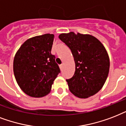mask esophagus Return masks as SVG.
Listing matches in <instances>:
<instances>
[{
	"mask_svg": "<svg viewBox=\"0 0 126 126\" xmlns=\"http://www.w3.org/2000/svg\"><path fill=\"white\" fill-rule=\"evenodd\" d=\"M60 70H62V68H63V64H60Z\"/></svg>",
	"mask_w": 126,
	"mask_h": 126,
	"instance_id": "obj_1",
	"label": "esophagus"
}]
</instances>
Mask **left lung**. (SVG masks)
I'll list each match as a JSON object with an SVG mask.
<instances>
[{"mask_svg": "<svg viewBox=\"0 0 126 126\" xmlns=\"http://www.w3.org/2000/svg\"><path fill=\"white\" fill-rule=\"evenodd\" d=\"M58 37L71 50L76 64L74 76L66 79L70 91L81 98L96 94L105 84L109 72L110 60L105 47L90 35L70 32Z\"/></svg>", "mask_w": 126, "mask_h": 126, "instance_id": "8db88e82", "label": "left lung"}]
</instances>
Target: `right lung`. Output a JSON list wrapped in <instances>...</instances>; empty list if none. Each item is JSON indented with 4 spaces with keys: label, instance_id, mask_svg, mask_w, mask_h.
Instances as JSON below:
<instances>
[{
    "label": "right lung",
    "instance_id": "right-lung-1",
    "mask_svg": "<svg viewBox=\"0 0 126 126\" xmlns=\"http://www.w3.org/2000/svg\"><path fill=\"white\" fill-rule=\"evenodd\" d=\"M54 38L53 34L30 38L16 54L13 65L16 80L29 96H45L60 73L55 56L51 54Z\"/></svg>",
    "mask_w": 126,
    "mask_h": 126
}]
</instances>
